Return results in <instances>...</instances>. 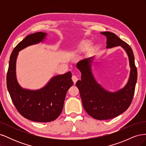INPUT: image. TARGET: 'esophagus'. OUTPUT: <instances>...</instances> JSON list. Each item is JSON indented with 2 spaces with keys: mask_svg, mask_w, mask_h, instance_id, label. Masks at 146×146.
<instances>
[{
  "mask_svg": "<svg viewBox=\"0 0 146 146\" xmlns=\"http://www.w3.org/2000/svg\"><path fill=\"white\" fill-rule=\"evenodd\" d=\"M72 81L74 82V83H76L77 82V81L78 80V78L76 76H72Z\"/></svg>",
  "mask_w": 146,
  "mask_h": 146,
  "instance_id": "esophagus-1",
  "label": "esophagus"
}]
</instances>
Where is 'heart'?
<instances>
[{
    "label": "heart",
    "instance_id": "1",
    "mask_svg": "<svg viewBox=\"0 0 146 146\" xmlns=\"http://www.w3.org/2000/svg\"><path fill=\"white\" fill-rule=\"evenodd\" d=\"M91 45V43L90 41H85L82 42V45H81V49L82 50H85L86 48H87L88 47Z\"/></svg>",
    "mask_w": 146,
    "mask_h": 146
}]
</instances>
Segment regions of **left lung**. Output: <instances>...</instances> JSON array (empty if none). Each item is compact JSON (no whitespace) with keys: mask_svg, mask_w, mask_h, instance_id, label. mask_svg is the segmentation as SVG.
Masks as SVG:
<instances>
[{"mask_svg":"<svg viewBox=\"0 0 146 146\" xmlns=\"http://www.w3.org/2000/svg\"><path fill=\"white\" fill-rule=\"evenodd\" d=\"M107 37V48L121 46L129 56L130 74L125 86L115 92L105 90L96 82L91 72L93 56L83 59L77 64L82 74L81 80L76 82L80 91L83 108L90 116L98 120H107L123 113L130 107L135 94L137 69L133 52L130 46L116 35L110 32H101Z\"/></svg>","mask_w":146,"mask_h":146,"instance_id":"left-lung-1","label":"left lung"}]
</instances>
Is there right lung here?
I'll use <instances>...</instances> for the list:
<instances>
[{
  "label": "right lung",
  "instance_id": "1",
  "mask_svg": "<svg viewBox=\"0 0 146 146\" xmlns=\"http://www.w3.org/2000/svg\"><path fill=\"white\" fill-rule=\"evenodd\" d=\"M46 35L42 32L29 35L15 47L7 75L8 90L17 111L25 118L39 122H51L60 116L66 92L73 85L70 72L53 77L46 86L36 91L24 90L17 83L16 61L18 52L42 41Z\"/></svg>",
  "mask_w": 146,
  "mask_h": 146
}]
</instances>
